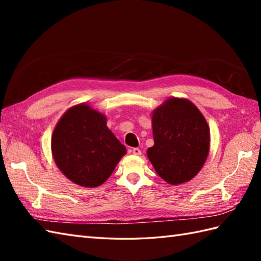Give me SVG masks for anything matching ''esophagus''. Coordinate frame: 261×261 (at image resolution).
<instances>
[{
	"label": "esophagus",
	"mask_w": 261,
	"mask_h": 261,
	"mask_svg": "<svg viewBox=\"0 0 261 261\" xmlns=\"http://www.w3.org/2000/svg\"><path fill=\"white\" fill-rule=\"evenodd\" d=\"M131 151H132V153L136 154V156H140V154H141V150L139 148H132Z\"/></svg>",
	"instance_id": "1"
}]
</instances>
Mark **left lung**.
Returning <instances> with one entry per match:
<instances>
[{
	"instance_id": "left-lung-1",
	"label": "left lung",
	"mask_w": 261,
	"mask_h": 261,
	"mask_svg": "<svg viewBox=\"0 0 261 261\" xmlns=\"http://www.w3.org/2000/svg\"><path fill=\"white\" fill-rule=\"evenodd\" d=\"M154 145L148 158L168 184L191 180L205 163L210 150V130L199 110L188 99L169 98L153 111Z\"/></svg>"
}]
</instances>
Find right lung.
Wrapping results in <instances>:
<instances>
[{"label":"right lung","mask_w":261,"mask_h":261,"mask_svg":"<svg viewBox=\"0 0 261 261\" xmlns=\"http://www.w3.org/2000/svg\"><path fill=\"white\" fill-rule=\"evenodd\" d=\"M51 150L63 174L84 187L102 185L126 152L109 130L107 118L86 104L62 116L51 137Z\"/></svg>","instance_id":"1"}]
</instances>
